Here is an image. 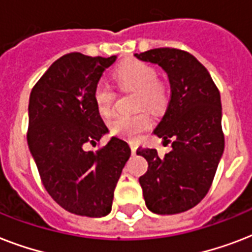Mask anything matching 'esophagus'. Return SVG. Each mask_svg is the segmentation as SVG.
I'll return each instance as SVG.
<instances>
[{
	"label": "esophagus",
	"mask_w": 252,
	"mask_h": 252,
	"mask_svg": "<svg viewBox=\"0 0 252 252\" xmlns=\"http://www.w3.org/2000/svg\"><path fill=\"white\" fill-rule=\"evenodd\" d=\"M129 146H130V152H132V154H136V150H137V144H136V142H129Z\"/></svg>",
	"instance_id": "obj_1"
}]
</instances>
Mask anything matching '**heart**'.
Masks as SVG:
<instances>
[{
  "label": "heart",
  "instance_id": "heart-1",
  "mask_svg": "<svg viewBox=\"0 0 252 252\" xmlns=\"http://www.w3.org/2000/svg\"><path fill=\"white\" fill-rule=\"evenodd\" d=\"M114 77L122 89L137 91V108H148L153 112L165 108L167 91L165 84L157 78V72L152 65L144 61L129 60L115 70ZM93 96L99 112L104 116L110 115L116 96L114 89L106 82H99ZM150 126L149 115L145 111H140L133 115L119 114L114 116L110 122V130L116 136L134 140L144 130L149 129Z\"/></svg>",
  "mask_w": 252,
  "mask_h": 252
}]
</instances>
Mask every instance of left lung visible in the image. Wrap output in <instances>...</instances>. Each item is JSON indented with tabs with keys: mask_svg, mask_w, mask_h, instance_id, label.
<instances>
[{
	"mask_svg": "<svg viewBox=\"0 0 252 252\" xmlns=\"http://www.w3.org/2000/svg\"><path fill=\"white\" fill-rule=\"evenodd\" d=\"M134 56L159 65L171 89L167 110L154 134L172 140V150L161 158L156 149L138 148L137 156L149 165L138 179L142 195L153 213H182L207 195L222 157L220 91L205 66L186 51L156 48Z\"/></svg>",
	"mask_w": 252,
	"mask_h": 252,
	"instance_id": "1",
	"label": "left lung"
}]
</instances>
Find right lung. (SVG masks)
<instances>
[{"instance_id": "right-lung-1", "label": "right lung", "mask_w": 252, "mask_h": 252, "mask_svg": "<svg viewBox=\"0 0 252 252\" xmlns=\"http://www.w3.org/2000/svg\"><path fill=\"white\" fill-rule=\"evenodd\" d=\"M115 60L64 55L30 95L27 144L43 186L60 207L78 216L110 213L115 187L130 157L129 145L119 137L98 152L84 149L108 133L93 93Z\"/></svg>"}]
</instances>
